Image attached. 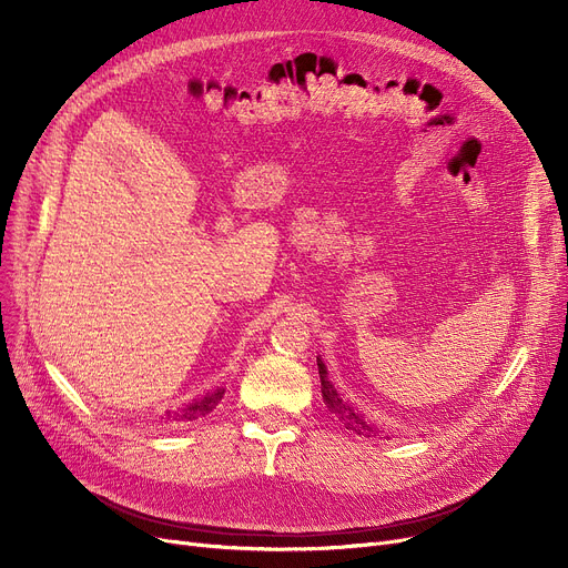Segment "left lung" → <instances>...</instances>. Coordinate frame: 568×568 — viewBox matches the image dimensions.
Instances as JSON below:
<instances>
[{"instance_id": "8db88e82", "label": "left lung", "mask_w": 568, "mask_h": 568, "mask_svg": "<svg viewBox=\"0 0 568 568\" xmlns=\"http://www.w3.org/2000/svg\"><path fill=\"white\" fill-rule=\"evenodd\" d=\"M317 371H320V382H322V398H324V405L329 407L332 414L338 416V422H341L347 430H352V433H356V435L371 437V433H375V428L364 419V416H362L359 412H356L354 407H349V405L341 398V394L336 392V386L329 382V375H326V366L322 364V359H317Z\"/></svg>"}]
</instances>
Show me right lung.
<instances>
[{
  "instance_id": "right-lung-1",
  "label": "right lung",
  "mask_w": 568,
  "mask_h": 568,
  "mask_svg": "<svg viewBox=\"0 0 568 568\" xmlns=\"http://www.w3.org/2000/svg\"><path fill=\"white\" fill-rule=\"evenodd\" d=\"M223 394H225L223 389H216V392H212V394H206L202 400L189 403L186 407H182V409L172 412L170 416H172V419H179V422H195L197 416H204V414L212 412V409H214V407L221 403Z\"/></svg>"
}]
</instances>
